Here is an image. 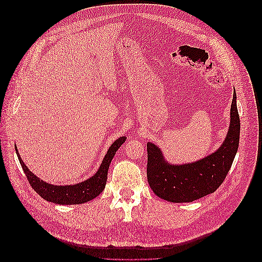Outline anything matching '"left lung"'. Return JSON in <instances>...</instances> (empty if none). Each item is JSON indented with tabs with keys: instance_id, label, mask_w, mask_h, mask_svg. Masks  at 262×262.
<instances>
[{
	"instance_id": "8db88e82",
	"label": "left lung",
	"mask_w": 262,
	"mask_h": 262,
	"mask_svg": "<svg viewBox=\"0 0 262 262\" xmlns=\"http://www.w3.org/2000/svg\"><path fill=\"white\" fill-rule=\"evenodd\" d=\"M241 121L236 93L231 106V123L223 143L215 152L193 163L176 165L165 161L162 149L147 143V181L162 199L185 203L213 193L224 181L238 149Z\"/></svg>"
}]
</instances>
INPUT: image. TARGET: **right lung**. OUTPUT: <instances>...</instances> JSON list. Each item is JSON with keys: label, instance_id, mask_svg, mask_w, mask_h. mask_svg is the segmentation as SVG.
Masks as SVG:
<instances>
[{"label": "right lung", "instance_id": "obj_1", "mask_svg": "<svg viewBox=\"0 0 262 262\" xmlns=\"http://www.w3.org/2000/svg\"><path fill=\"white\" fill-rule=\"evenodd\" d=\"M125 140V137H121L110 145L109 149L107 150V154L105 155L102 163L100 164V167L94 176H92L87 180L80 182V184L72 186H54L48 184V182H46L43 180H40L35 173H33L28 169L25 164H24L16 145H15V149H16V154L21 165V168L24 172H25L30 186L33 187L35 191L41 198H43L45 200L49 202L62 205H70L89 202L95 199L97 195H99L100 192H102V190H104L107 182L109 165L112 163L118 148L124 143Z\"/></svg>", "mask_w": 262, "mask_h": 262}]
</instances>
